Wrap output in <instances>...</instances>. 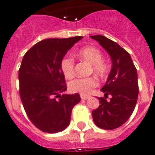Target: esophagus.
Instances as JSON below:
<instances>
[{
	"mask_svg": "<svg viewBox=\"0 0 155 155\" xmlns=\"http://www.w3.org/2000/svg\"><path fill=\"white\" fill-rule=\"evenodd\" d=\"M80 98H81V99H83V100H86V99L90 98V95H84V94H80Z\"/></svg>",
	"mask_w": 155,
	"mask_h": 155,
	"instance_id": "obj_1",
	"label": "esophagus"
}]
</instances>
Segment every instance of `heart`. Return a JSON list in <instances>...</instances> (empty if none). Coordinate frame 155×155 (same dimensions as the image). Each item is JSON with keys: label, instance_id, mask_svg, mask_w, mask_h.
Instances as JSON below:
<instances>
[{"label": "heart", "instance_id": "1", "mask_svg": "<svg viewBox=\"0 0 155 155\" xmlns=\"http://www.w3.org/2000/svg\"><path fill=\"white\" fill-rule=\"evenodd\" d=\"M76 56L91 65V70L95 75L104 77L108 72V64L102 58L103 55L97 48L87 46L78 50L75 53ZM75 60L71 56H66L60 63V68L67 79L74 76ZM98 85V81L95 77L90 76L86 78H77L69 83V89L72 92H79L84 95L89 94L93 88Z\"/></svg>", "mask_w": 155, "mask_h": 155}]
</instances>
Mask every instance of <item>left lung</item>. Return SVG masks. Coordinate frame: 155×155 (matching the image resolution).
<instances>
[{
    "instance_id": "1",
    "label": "left lung",
    "mask_w": 155,
    "mask_h": 155,
    "mask_svg": "<svg viewBox=\"0 0 155 155\" xmlns=\"http://www.w3.org/2000/svg\"><path fill=\"white\" fill-rule=\"evenodd\" d=\"M110 55L112 68L101 91L99 107L92 110L93 121L98 127L113 130L127 121L134 110L139 95L137 70L130 54L117 43L101 35L91 36ZM112 98L106 100L108 95Z\"/></svg>"
}]
</instances>
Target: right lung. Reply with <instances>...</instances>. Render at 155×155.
I'll use <instances>...</instances> for the list:
<instances>
[{
	"label": "right lung",
	"instance_id": "obj_1",
	"mask_svg": "<svg viewBox=\"0 0 155 155\" xmlns=\"http://www.w3.org/2000/svg\"><path fill=\"white\" fill-rule=\"evenodd\" d=\"M82 38L45 39L24 56L19 69L21 102L30 121L43 132L64 130L70 123L72 108L80 101L78 93L60 95L67 90L60 63Z\"/></svg>",
	"mask_w": 155,
	"mask_h": 155
}]
</instances>
